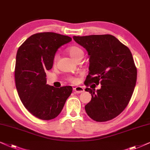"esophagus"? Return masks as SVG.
<instances>
[{"mask_svg": "<svg viewBox=\"0 0 150 150\" xmlns=\"http://www.w3.org/2000/svg\"><path fill=\"white\" fill-rule=\"evenodd\" d=\"M74 91L77 93H82L83 91H84V89H83V87L81 86H77L75 87V88H73Z\"/></svg>", "mask_w": 150, "mask_h": 150, "instance_id": "1", "label": "esophagus"}]
</instances>
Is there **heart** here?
Returning a JSON list of instances; mask_svg holds the SVG:
<instances>
[{
    "mask_svg": "<svg viewBox=\"0 0 150 150\" xmlns=\"http://www.w3.org/2000/svg\"><path fill=\"white\" fill-rule=\"evenodd\" d=\"M68 53L70 55L72 58H73L74 60H75L77 58H78L79 57H83V52L82 51V49H80V48L78 47H71L68 49ZM57 56L55 57V61L57 59ZM69 80L71 81V82L75 83L77 81V79L74 77H71L69 78Z\"/></svg>",
    "mask_w": 150,
    "mask_h": 150,
    "instance_id": "1",
    "label": "heart"
}]
</instances>
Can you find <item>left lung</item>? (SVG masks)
<instances>
[{
	"instance_id": "left-lung-1",
	"label": "left lung",
	"mask_w": 150,
	"mask_h": 150,
	"mask_svg": "<svg viewBox=\"0 0 150 150\" xmlns=\"http://www.w3.org/2000/svg\"><path fill=\"white\" fill-rule=\"evenodd\" d=\"M73 38L88 55L89 72L85 84L101 85L97 91L85 89L92 96L85 110L94 121L111 120L126 108L134 89L137 71L131 51L112 35Z\"/></svg>"
}]
</instances>
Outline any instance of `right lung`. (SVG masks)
<instances>
[{
  "instance_id": "right-lung-1",
  "label": "right lung",
  "mask_w": 150,
  "mask_h": 150,
  "mask_svg": "<svg viewBox=\"0 0 150 150\" xmlns=\"http://www.w3.org/2000/svg\"><path fill=\"white\" fill-rule=\"evenodd\" d=\"M71 40L67 35L44 32L31 35L18 49L16 87L26 109L40 119L57 117L73 91L70 86L57 88L47 84L45 73L53 67L57 49Z\"/></svg>"
}]
</instances>
